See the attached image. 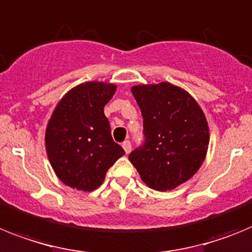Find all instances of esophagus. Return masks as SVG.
<instances>
[{
	"mask_svg": "<svg viewBox=\"0 0 252 252\" xmlns=\"http://www.w3.org/2000/svg\"><path fill=\"white\" fill-rule=\"evenodd\" d=\"M122 146H123V148H124V151H126V153H129V152H130V151H132V144H130V142H129V141L123 142V144H122Z\"/></svg>",
	"mask_w": 252,
	"mask_h": 252,
	"instance_id": "esophagus-1",
	"label": "esophagus"
}]
</instances>
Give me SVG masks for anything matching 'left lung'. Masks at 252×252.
<instances>
[{
	"label": "left lung",
	"mask_w": 252,
	"mask_h": 252,
	"mask_svg": "<svg viewBox=\"0 0 252 252\" xmlns=\"http://www.w3.org/2000/svg\"><path fill=\"white\" fill-rule=\"evenodd\" d=\"M146 141L129 155L151 189L166 191L192 178L209 144L207 118L188 91L170 82L133 86Z\"/></svg>",
	"instance_id": "1"
}]
</instances>
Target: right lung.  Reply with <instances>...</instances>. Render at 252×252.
Masks as SVG:
<instances>
[{
  "label": "right lung",
  "mask_w": 252,
  "mask_h": 252,
  "mask_svg": "<svg viewBox=\"0 0 252 252\" xmlns=\"http://www.w3.org/2000/svg\"><path fill=\"white\" fill-rule=\"evenodd\" d=\"M117 85L91 81L73 87L57 104L47 129L48 159L61 181L69 188L93 191L109 168L126 155L111 138L104 106Z\"/></svg>",
  "instance_id": "add662e5"
}]
</instances>
